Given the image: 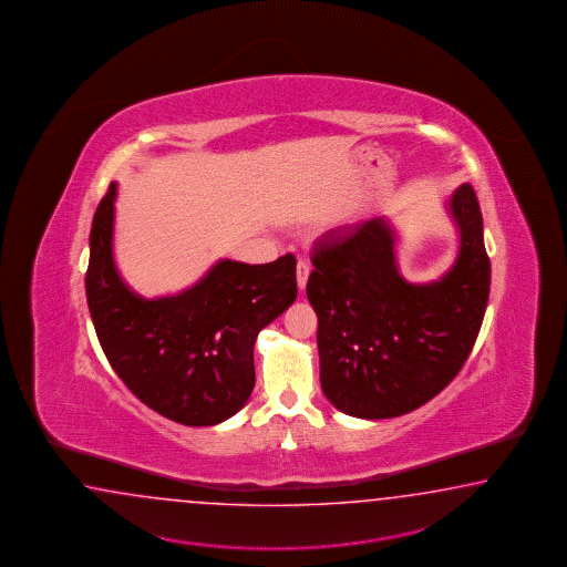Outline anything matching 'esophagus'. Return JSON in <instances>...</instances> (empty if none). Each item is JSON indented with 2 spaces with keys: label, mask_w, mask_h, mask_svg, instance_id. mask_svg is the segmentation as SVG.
I'll return each instance as SVG.
<instances>
[{
  "label": "esophagus",
  "mask_w": 567,
  "mask_h": 567,
  "mask_svg": "<svg viewBox=\"0 0 567 567\" xmlns=\"http://www.w3.org/2000/svg\"><path fill=\"white\" fill-rule=\"evenodd\" d=\"M309 265L305 262V260H299L297 262V287H299V290H305V287H307V280H309Z\"/></svg>",
  "instance_id": "1"
}]
</instances>
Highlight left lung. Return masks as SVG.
<instances>
[{
	"label": "left lung",
	"instance_id": "8db88e82",
	"mask_svg": "<svg viewBox=\"0 0 567 567\" xmlns=\"http://www.w3.org/2000/svg\"><path fill=\"white\" fill-rule=\"evenodd\" d=\"M460 231L452 268L404 280L386 217L331 229L315 244L307 299L319 319L321 389L358 419L411 413L440 394L472 352L491 292V260L472 185L450 197Z\"/></svg>",
	"mask_w": 567,
	"mask_h": 567
}]
</instances>
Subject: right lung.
I'll return each mask as SVG.
<instances>
[{
  "label": "right lung",
  "mask_w": 567,
  "mask_h": 567,
  "mask_svg": "<svg viewBox=\"0 0 567 567\" xmlns=\"http://www.w3.org/2000/svg\"><path fill=\"white\" fill-rule=\"evenodd\" d=\"M115 195L112 183L89 236L85 289L101 348L152 411L189 427L217 425L252 394L254 341L297 299V260H219L190 289L144 299L115 268Z\"/></svg>",
  "instance_id": "right-lung-1"
}]
</instances>
